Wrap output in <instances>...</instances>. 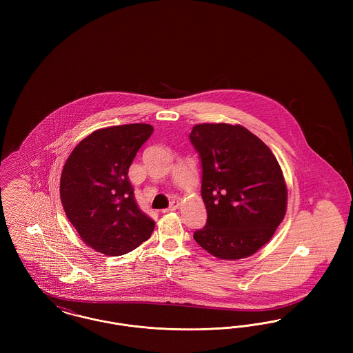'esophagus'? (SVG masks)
Masks as SVG:
<instances>
[{
	"instance_id": "obj_1",
	"label": "esophagus",
	"mask_w": 353,
	"mask_h": 353,
	"mask_svg": "<svg viewBox=\"0 0 353 353\" xmlns=\"http://www.w3.org/2000/svg\"><path fill=\"white\" fill-rule=\"evenodd\" d=\"M179 206H180V202L177 201V200H173V201L170 202L169 208H167V209H163L161 212H163V213H168V212H173V210L179 209Z\"/></svg>"
}]
</instances>
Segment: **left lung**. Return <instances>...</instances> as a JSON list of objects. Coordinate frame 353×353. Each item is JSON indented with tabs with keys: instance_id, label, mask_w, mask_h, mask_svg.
<instances>
[{
	"instance_id": "1",
	"label": "left lung",
	"mask_w": 353,
	"mask_h": 353,
	"mask_svg": "<svg viewBox=\"0 0 353 353\" xmlns=\"http://www.w3.org/2000/svg\"><path fill=\"white\" fill-rule=\"evenodd\" d=\"M189 140L201 160L208 219L196 242L219 259H241L266 245L283 221L287 189L269 147L242 125L197 124Z\"/></svg>"
}]
</instances>
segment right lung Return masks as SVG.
Here are the masks:
<instances>
[{"mask_svg":"<svg viewBox=\"0 0 353 353\" xmlns=\"http://www.w3.org/2000/svg\"><path fill=\"white\" fill-rule=\"evenodd\" d=\"M150 124L98 130L68 156L61 176V201L84 243L110 256L132 252L151 236L154 221L134 201L128 169L151 137Z\"/></svg>","mask_w":353,"mask_h":353,"instance_id":"add662e5","label":"right lung"}]
</instances>
